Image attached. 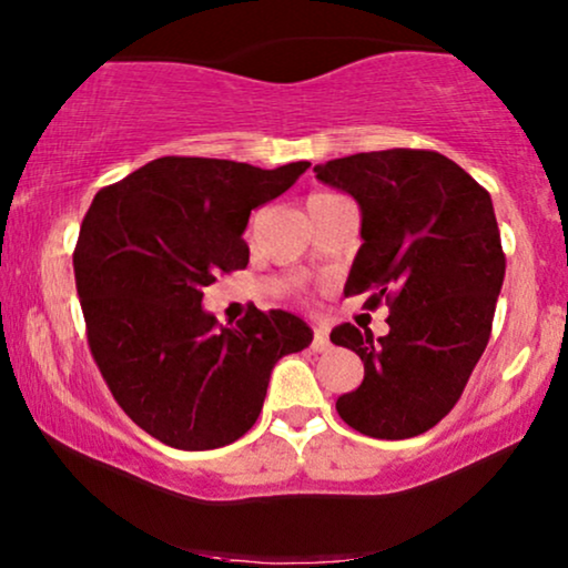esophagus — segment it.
Returning a JSON list of instances; mask_svg holds the SVG:
<instances>
[{
  "label": "esophagus",
  "mask_w": 568,
  "mask_h": 568,
  "mask_svg": "<svg viewBox=\"0 0 568 568\" xmlns=\"http://www.w3.org/2000/svg\"><path fill=\"white\" fill-rule=\"evenodd\" d=\"M312 349L315 352H328L331 349V338L325 328H315V336H312Z\"/></svg>",
  "instance_id": "34e87169"
}]
</instances>
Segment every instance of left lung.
Wrapping results in <instances>:
<instances>
[{
  "mask_svg": "<svg viewBox=\"0 0 568 568\" xmlns=\"http://www.w3.org/2000/svg\"><path fill=\"white\" fill-rule=\"evenodd\" d=\"M315 175L361 207L363 245L344 293L389 304L387 336L349 323L331 331L366 366L336 410L371 438H414L454 408L491 336L505 280L491 197L454 160L425 149L352 154L315 165Z\"/></svg>",
  "mask_w": 568,
  "mask_h": 568,
  "instance_id": "obj_1",
  "label": "left lung"
}]
</instances>
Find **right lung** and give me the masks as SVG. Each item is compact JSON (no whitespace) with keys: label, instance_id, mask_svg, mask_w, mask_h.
<instances>
[{"label":"right lung","instance_id":"1","mask_svg":"<svg viewBox=\"0 0 568 568\" xmlns=\"http://www.w3.org/2000/svg\"><path fill=\"white\" fill-rule=\"evenodd\" d=\"M306 168L160 158L95 194L74 247L88 344L114 400L165 446L207 452L243 438L275 363L312 344L293 312L253 306L221 328L202 310L216 275L247 266L253 207Z\"/></svg>","mask_w":568,"mask_h":568}]
</instances>
